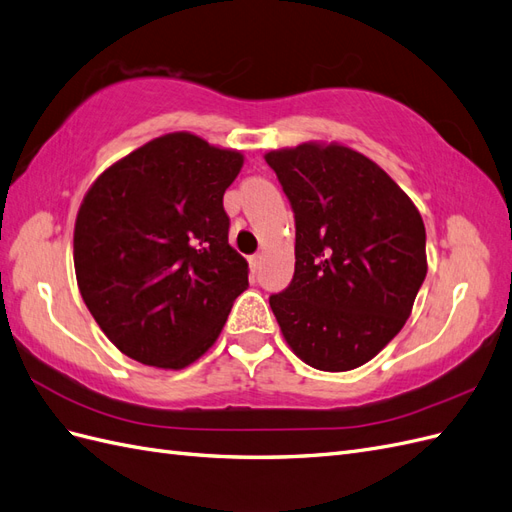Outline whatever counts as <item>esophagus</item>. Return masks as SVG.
Here are the masks:
<instances>
[{
	"label": "esophagus",
	"instance_id": "esophagus-1",
	"mask_svg": "<svg viewBox=\"0 0 512 512\" xmlns=\"http://www.w3.org/2000/svg\"><path fill=\"white\" fill-rule=\"evenodd\" d=\"M248 264H251V270H253V274H257V272H259V266H261V255H253V257H248Z\"/></svg>",
	"mask_w": 512,
	"mask_h": 512
}]
</instances>
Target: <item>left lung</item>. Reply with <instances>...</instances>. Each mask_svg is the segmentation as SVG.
<instances>
[{
  "instance_id": "8db88e82",
  "label": "left lung",
  "mask_w": 512,
  "mask_h": 512,
  "mask_svg": "<svg viewBox=\"0 0 512 512\" xmlns=\"http://www.w3.org/2000/svg\"><path fill=\"white\" fill-rule=\"evenodd\" d=\"M296 221L294 279L270 296L296 356L352 371L397 337L427 276V233L412 199L345 145L266 154Z\"/></svg>"
}]
</instances>
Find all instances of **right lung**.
<instances>
[{
    "label": "right lung",
    "instance_id": "right-lung-1",
    "mask_svg": "<svg viewBox=\"0 0 512 512\" xmlns=\"http://www.w3.org/2000/svg\"><path fill=\"white\" fill-rule=\"evenodd\" d=\"M242 163L240 152L171 133L118 160L87 191L75 225L77 283L128 358L184 369L221 334L248 287L223 208Z\"/></svg>",
    "mask_w": 512,
    "mask_h": 512
}]
</instances>
